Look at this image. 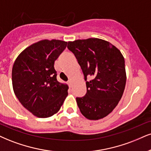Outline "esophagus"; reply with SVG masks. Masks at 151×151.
<instances>
[{"mask_svg": "<svg viewBox=\"0 0 151 151\" xmlns=\"http://www.w3.org/2000/svg\"><path fill=\"white\" fill-rule=\"evenodd\" d=\"M68 86H69V87H71V86H72V82H71V81H69L68 82Z\"/></svg>", "mask_w": 151, "mask_h": 151, "instance_id": "34e87169", "label": "esophagus"}]
</instances>
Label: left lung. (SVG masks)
Wrapping results in <instances>:
<instances>
[{"instance_id": "1", "label": "left lung", "mask_w": 151, "mask_h": 151, "mask_svg": "<svg viewBox=\"0 0 151 151\" xmlns=\"http://www.w3.org/2000/svg\"><path fill=\"white\" fill-rule=\"evenodd\" d=\"M81 67L87 93L77 97L80 111L89 120L107 116L118 105L126 84L124 59L120 51L106 40L91 38L68 42ZM90 77L91 80H86Z\"/></svg>"}]
</instances>
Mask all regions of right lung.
<instances>
[{"label":"right lung","mask_w":151,"mask_h":151,"mask_svg":"<svg viewBox=\"0 0 151 151\" xmlns=\"http://www.w3.org/2000/svg\"><path fill=\"white\" fill-rule=\"evenodd\" d=\"M66 46L63 40H40L23 50L13 65L14 94L22 106L38 118L57 113L68 95V85L57 81L54 67Z\"/></svg>","instance_id":"1"}]
</instances>
